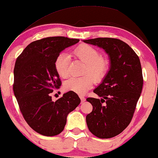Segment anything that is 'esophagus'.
<instances>
[{
  "label": "esophagus",
  "mask_w": 158,
  "mask_h": 158,
  "mask_svg": "<svg viewBox=\"0 0 158 158\" xmlns=\"http://www.w3.org/2000/svg\"><path fill=\"white\" fill-rule=\"evenodd\" d=\"M79 97H80V98H81V102H84L85 101H86V98H85V97L83 95H80Z\"/></svg>",
  "instance_id": "1"
}]
</instances>
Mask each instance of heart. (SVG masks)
Returning <instances> with one entry per match:
<instances>
[{
	"mask_svg": "<svg viewBox=\"0 0 158 158\" xmlns=\"http://www.w3.org/2000/svg\"><path fill=\"white\" fill-rule=\"evenodd\" d=\"M76 57L86 64L85 75L80 77H70L64 83V88L67 92L83 94L86 91L92 88L94 81H101L108 71V61L103 57H100V54L96 49L89 45H81L74 50ZM69 56L66 53H60L55 58L54 66L57 73L60 77L65 78L69 75Z\"/></svg>",
	"mask_w": 158,
	"mask_h": 158,
	"instance_id": "heart-1",
	"label": "heart"
}]
</instances>
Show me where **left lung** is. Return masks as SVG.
I'll list each match as a JSON object with an SVG mask.
<instances>
[{
  "label": "left lung",
  "instance_id": "1",
  "mask_svg": "<svg viewBox=\"0 0 158 158\" xmlns=\"http://www.w3.org/2000/svg\"><path fill=\"white\" fill-rule=\"evenodd\" d=\"M83 41L104 49L110 63L104 78L93 91L101 98L86 99L93 106L86 115L87 127L98 138H113L130 123L141 94L143 79L140 59L119 39L98 38Z\"/></svg>",
  "mask_w": 158,
  "mask_h": 158
}]
</instances>
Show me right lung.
<instances>
[{"instance_id":"right-lung-1","label":"right lung","mask_w":158,"mask_h":158,"mask_svg":"<svg viewBox=\"0 0 158 158\" xmlns=\"http://www.w3.org/2000/svg\"><path fill=\"white\" fill-rule=\"evenodd\" d=\"M79 39L49 37L31 42L17 58L13 91L24 119L33 130L55 136L64 130L69 113L81 103L78 95L68 92L56 101L53 89L61 81L54 66L55 58Z\"/></svg>"}]
</instances>
